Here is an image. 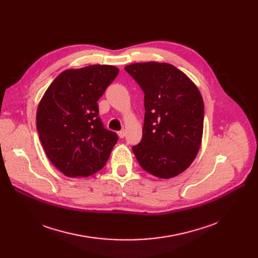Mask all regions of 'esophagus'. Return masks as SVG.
<instances>
[{
    "label": "esophagus",
    "mask_w": 258,
    "mask_h": 258,
    "mask_svg": "<svg viewBox=\"0 0 258 258\" xmlns=\"http://www.w3.org/2000/svg\"><path fill=\"white\" fill-rule=\"evenodd\" d=\"M118 136H119V138H120V139L124 138V136H125V131H124V130H122V131L118 132Z\"/></svg>",
    "instance_id": "esophagus-1"
}]
</instances>
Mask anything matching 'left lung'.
Masks as SVG:
<instances>
[{"label":"left lung","instance_id":"obj_1","mask_svg":"<svg viewBox=\"0 0 258 258\" xmlns=\"http://www.w3.org/2000/svg\"><path fill=\"white\" fill-rule=\"evenodd\" d=\"M144 92L142 139L133 146L140 166L161 179L186 170L201 147L204 101L191 79L166 62L124 67Z\"/></svg>","mask_w":258,"mask_h":258}]
</instances>
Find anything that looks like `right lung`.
<instances>
[{
  "label": "right lung",
  "mask_w": 258,
  "mask_h": 258,
  "mask_svg": "<svg viewBox=\"0 0 258 258\" xmlns=\"http://www.w3.org/2000/svg\"><path fill=\"white\" fill-rule=\"evenodd\" d=\"M118 73L108 64L66 70L38 104L39 140L51 163L67 177L86 178L99 171L118 141L116 133L103 127L97 104Z\"/></svg>",
  "instance_id": "1"
}]
</instances>
